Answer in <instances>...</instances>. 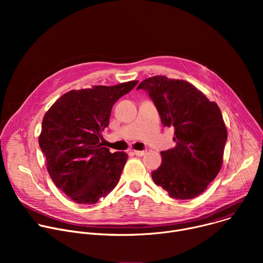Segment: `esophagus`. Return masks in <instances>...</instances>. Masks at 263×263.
Segmentation results:
<instances>
[{
	"label": "esophagus",
	"instance_id": "esophagus-1",
	"mask_svg": "<svg viewBox=\"0 0 263 263\" xmlns=\"http://www.w3.org/2000/svg\"><path fill=\"white\" fill-rule=\"evenodd\" d=\"M133 153H134L136 156L141 157V156H143V155L146 153V151H145V149H143V151H133Z\"/></svg>",
	"mask_w": 263,
	"mask_h": 263
}]
</instances>
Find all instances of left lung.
Masks as SVG:
<instances>
[{
  "instance_id": "8db88e82",
  "label": "left lung",
  "mask_w": 263,
  "mask_h": 263,
  "mask_svg": "<svg viewBox=\"0 0 263 263\" xmlns=\"http://www.w3.org/2000/svg\"><path fill=\"white\" fill-rule=\"evenodd\" d=\"M164 127H174L176 145L161 152V165L152 172L168 196L189 200L200 196L220 171L227 129L214 102L191 83L155 76L143 80Z\"/></svg>"
}]
</instances>
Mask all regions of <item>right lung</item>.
<instances>
[{"label":"right lung","mask_w":263,"mask_h":263,"mask_svg":"<svg viewBox=\"0 0 263 263\" xmlns=\"http://www.w3.org/2000/svg\"><path fill=\"white\" fill-rule=\"evenodd\" d=\"M137 83L70 90L45 115L40 146L49 175L74 203L96 204L118 185L128 155L110 153L101 133L109 125L112 106Z\"/></svg>","instance_id":"right-lung-1"}]
</instances>
